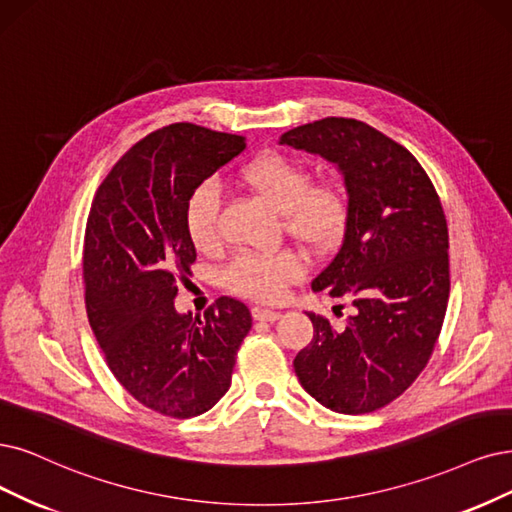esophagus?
I'll list each match as a JSON object with an SVG mask.
<instances>
[{
    "label": "esophagus",
    "instance_id": "34e87169",
    "mask_svg": "<svg viewBox=\"0 0 512 512\" xmlns=\"http://www.w3.org/2000/svg\"><path fill=\"white\" fill-rule=\"evenodd\" d=\"M253 318H255V320H263V323H274V320L280 318V312L270 310V308H259V306H255V308H253Z\"/></svg>",
    "mask_w": 512,
    "mask_h": 512
}]
</instances>
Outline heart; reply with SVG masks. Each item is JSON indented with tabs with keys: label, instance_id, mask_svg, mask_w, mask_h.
I'll list each match as a JSON object with an SVG mask.
<instances>
[{
	"label": "heart",
	"instance_id": "b5f03b06",
	"mask_svg": "<svg viewBox=\"0 0 512 512\" xmlns=\"http://www.w3.org/2000/svg\"><path fill=\"white\" fill-rule=\"evenodd\" d=\"M240 179L276 211L285 232L314 251L331 249L344 236L350 204L344 187L314 181L312 168L291 156L266 154L240 170ZM221 187L206 179L185 200V234L198 251L211 253L219 244ZM306 274V261L295 251L242 253L223 272L225 287L257 301H278Z\"/></svg>",
	"mask_w": 512,
	"mask_h": 512
}]
</instances>
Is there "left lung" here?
Listing matches in <instances>:
<instances>
[{"label": "left lung", "instance_id": "obj_1", "mask_svg": "<svg viewBox=\"0 0 512 512\" xmlns=\"http://www.w3.org/2000/svg\"><path fill=\"white\" fill-rule=\"evenodd\" d=\"M280 143L335 162L350 204L344 240L312 289L350 295L354 314L337 331L308 312L314 337L295 373L331 411H377L418 380L443 327L449 234L439 194L403 145L365 122L323 118Z\"/></svg>", "mask_w": 512, "mask_h": 512}]
</instances>
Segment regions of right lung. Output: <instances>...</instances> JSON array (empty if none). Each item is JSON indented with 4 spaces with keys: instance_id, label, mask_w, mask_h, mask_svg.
I'll return each instance as SVG.
<instances>
[{
    "instance_id": "1",
    "label": "right lung",
    "mask_w": 512,
    "mask_h": 512,
    "mask_svg": "<svg viewBox=\"0 0 512 512\" xmlns=\"http://www.w3.org/2000/svg\"><path fill=\"white\" fill-rule=\"evenodd\" d=\"M244 147L240 135L189 122L164 126L113 164L88 213V323L126 392L168 418H194L221 399L253 325L249 308L232 297L196 318L173 304L196 261L185 200Z\"/></svg>"
}]
</instances>
